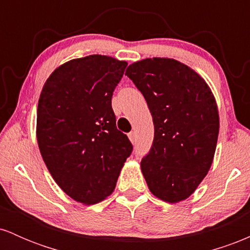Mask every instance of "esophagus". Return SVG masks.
Segmentation results:
<instances>
[{
    "label": "esophagus",
    "mask_w": 250,
    "mask_h": 250,
    "mask_svg": "<svg viewBox=\"0 0 250 250\" xmlns=\"http://www.w3.org/2000/svg\"><path fill=\"white\" fill-rule=\"evenodd\" d=\"M128 137H129V140L131 141V143L136 142V133H135V131H130V133L128 134Z\"/></svg>",
    "instance_id": "1"
}]
</instances>
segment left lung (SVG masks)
I'll use <instances>...</instances> for the list:
<instances>
[{
	"instance_id": "8db88e82",
	"label": "left lung",
	"mask_w": 250,
	"mask_h": 250,
	"mask_svg": "<svg viewBox=\"0 0 250 250\" xmlns=\"http://www.w3.org/2000/svg\"><path fill=\"white\" fill-rule=\"evenodd\" d=\"M127 75L147 101L154 141L141 161L149 190L160 200L188 199L213 163L220 120L210 88L196 71L174 59L134 62Z\"/></svg>"
}]
</instances>
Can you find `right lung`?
<instances>
[{
  "label": "right lung",
  "mask_w": 250,
  "mask_h": 250,
  "mask_svg": "<svg viewBox=\"0 0 250 250\" xmlns=\"http://www.w3.org/2000/svg\"><path fill=\"white\" fill-rule=\"evenodd\" d=\"M127 64L104 55L74 59L51 73L40 95L36 136L42 159L59 187L83 205L113 193L133 151L111 108Z\"/></svg>",
  "instance_id": "right-lung-1"
}]
</instances>
